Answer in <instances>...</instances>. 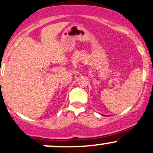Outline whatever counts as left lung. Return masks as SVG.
Returning <instances> with one entry per match:
<instances>
[{
	"instance_id": "obj_1",
	"label": "left lung",
	"mask_w": 153,
	"mask_h": 153,
	"mask_svg": "<svg viewBox=\"0 0 153 153\" xmlns=\"http://www.w3.org/2000/svg\"><path fill=\"white\" fill-rule=\"evenodd\" d=\"M104 116H105V115H104Z\"/></svg>"
}]
</instances>
